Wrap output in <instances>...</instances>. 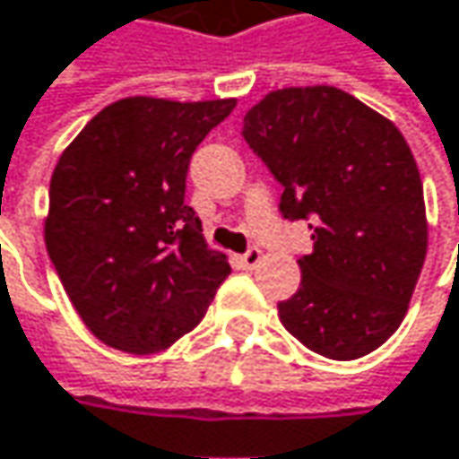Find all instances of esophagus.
<instances>
[{
    "label": "esophagus",
    "instance_id": "esophagus-1",
    "mask_svg": "<svg viewBox=\"0 0 459 459\" xmlns=\"http://www.w3.org/2000/svg\"><path fill=\"white\" fill-rule=\"evenodd\" d=\"M260 260H263V252H260L257 247H252V249H247V252L238 257V265H241V268H257Z\"/></svg>",
    "mask_w": 459,
    "mask_h": 459
}]
</instances>
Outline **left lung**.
<instances>
[{
    "label": "left lung",
    "mask_w": 459,
    "mask_h": 459,
    "mask_svg": "<svg viewBox=\"0 0 459 459\" xmlns=\"http://www.w3.org/2000/svg\"><path fill=\"white\" fill-rule=\"evenodd\" d=\"M244 139L283 186L281 212L310 221L283 328L328 359L378 350L407 315L429 249L423 181L394 123L336 86L265 94Z\"/></svg>",
    "instance_id": "left-lung-1"
}]
</instances>
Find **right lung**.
<instances>
[{"label":"right lung","instance_id":"add662e5","mask_svg":"<svg viewBox=\"0 0 459 459\" xmlns=\"http://www.w3.org/2000/svg\"><path fill=\"white\" fill-rule=\"evenodd\" d=\"M233 107L126 97L97 112L55 165L49 260L86 328L120 352L168 350L199 325L230 273L184 196L194 149Z\"/></svg>","mask_w":459,"mask_h":459}]
</instances>
